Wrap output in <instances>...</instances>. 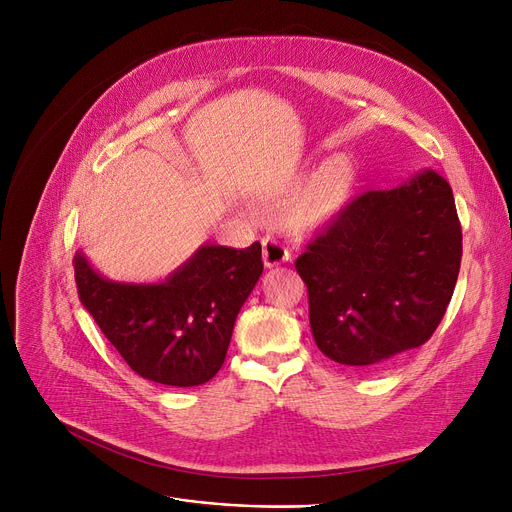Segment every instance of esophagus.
<instances>
[{
	"label": "esophagus",
	"instance_id": "1",
	"mask_svg": "<svg viewBox=\"0 0 512 512\" xmlns=\"http://www.w3.org/2000/svg\"><path fill=\"white\" fill-rule=\"evenodd\" d=\"M290 259V253L286 247H282L274 238H263V263L265 267H276Z\"/></svg>",
	"mask_w": 512,
	"mask_h": 512
}]
</instances>
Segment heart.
<instances>
[{
    "mask_svg": "<svg viewBox=\"0 0 512 512\" xmlns=\"http://www.w3.org/2000/svg\"><path fill=\"white\" fill-rule=\"evenodd\" d=\"M357 188V166L348 155H332L313 174H299L280 184L274 199L288 201L284 228L294 236H313L332 226L351 205Z\"/></svg>",
    "mask_w": 512,
    "mask_h": 512,
    "instance_id": "b5f03b06",
    "label": "heart"
}]
</instances>
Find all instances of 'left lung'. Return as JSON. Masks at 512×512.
<instances>
[{
    "mask_svg": "<svg viewBox=\"0 0 512 512\" xmlns=\"http://www.w3.org/2000/svg\"><path fill=\"white\" fill-rule=\"evenodd\" d=\"M461 255L452 188L438 172L363 193L297 259L317 348L371 367L425 344L452 299Z\"/></svg>",
    "mask_w": 512,
    "mask_h": 512,
    "instance_id": "left-lung-1",
    "label": "left lung"
}]
</instances>
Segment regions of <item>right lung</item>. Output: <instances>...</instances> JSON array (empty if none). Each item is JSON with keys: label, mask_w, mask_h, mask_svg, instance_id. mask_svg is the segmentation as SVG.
Wrapping results in <instances>:
<instances>
[{"label": "right lung", "mask_w": 512, "mask_h": 512, "mask_svg": "<svg viewBox=\"0 0 512 512\" xmlns=\"http://www.w3.org/2000/svg\"><path fill=\"white\" fill-rule=\"evenodd\" d=\"M263 272L261 245H203L166 280L114 282L74 255L78 299L128 367L155 384L191 388L224 365L234 321Z\"/></svg>", "instance_id": "1"}]
</instances>
